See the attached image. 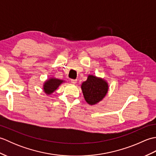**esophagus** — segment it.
Returning a JSON list of instances; mask_svg holds the SVG:
<instances>
[{
	"instance_id": "34e87169",
	"label": "esophagus",
	"mask_w": 156,
	"mask_h": 156,
	"mask_svg": "<svg viewBox=\"0 0 156 156\" xmlns=\"http://www.w3.org/2000/svg\"><path fill=\"white\" fill-rule=\"evenodd\" d=\"M70 81L72 84H76L77 82V80H76V79H71Z\"/></svg>"
}]
</instances>
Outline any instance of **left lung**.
Instances as JSON below:
<instances>
[{"label":"left lung","mask_w":156,"mask_h":156,"mask_svg":"<svg viewBox=\"0 0 156 156\" xmlns=\"http://www.w3.org/2000/svg\"><path fill=\"white\" fill-rule=\"evenodd\" d=\"M81 87L85 100L89 105H94L101 101L108 91L107 82L94 76H88Z\"/></svg>","instance_id":"left-lung-1"}]
</instances>
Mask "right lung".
<instances>
[{"instance_id":"right-lung-1","label":"right lung","mask_w":156,"mask_h":156,"mask_svg":"<svg viewBox=\"0 0 156 156\" xmlns=\"http://www.w3.org/2000/svg\"><path fill=\"white\" fill-rule=\"evenodd\" d=\"M64 82L63 80H59V79L55 78H51L49 80H47L44 86V91L46 94H51L53 92L55 91V89H57L58 87L60 85L62 82Z\"/></svg>"}]
</instances>
